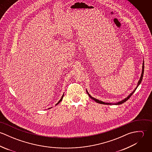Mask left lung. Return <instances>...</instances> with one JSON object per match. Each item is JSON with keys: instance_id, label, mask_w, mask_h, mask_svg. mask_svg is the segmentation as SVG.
<instances>
[{"instance_id": "8db88e82", "label": "left lung", "mask_w": 152, "mask_h": 152, "mask_svg": "<svg viewBox=\"0 0 152 152\" xmlns=\"http://www.w3.org/2000/svg\"><path fill=\"white\" fill-rule=\"evenodd\" d=\"M143 73H144V63H143V66H142V74H141V77H140V80H139V82H138V83H137V87L134 89V90L130 94V95L127 97V98H126L125 99H124V100H122V101H120V102H117V103H115V105H120V104H123L124 102H126L127 100H128L129 98H130V96L133 95V94L134 92V91H136V88H137V87L139 86V84L141 83V82H142V78H143ZM87 93L88 94V95H89V96L91 98V99H92L93 100H94L95 102H96L97 103H99V104H105V105H113V104H112V103H106V102H102V101H99V100H98V99H95V98H93L92 96H91L89 94V93L88 92V91H87Z\"/></svg>"}]
</instances>
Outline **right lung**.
<instances>
[{"label":"right lung","mask_w":152,"mask_h":152,"mask_svg":"<svg viewBox=\"0 0 152 152\" xmlns=\"http://www.w3.org/2000/svg\"><path fill=\"white\" fill-rule=\"evenodd\" d=\"M63 96H64V95H63V96H62V97H61V99H60V101H58V102H57V104H56V105H58V104H59V103H60V102H61V101H62V99H63Z\"/></svg>","instance_id":"1"}]
</instances>
